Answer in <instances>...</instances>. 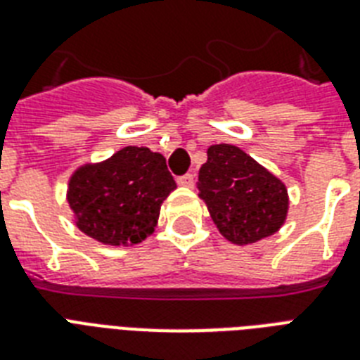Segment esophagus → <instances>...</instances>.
<instances>
[{"label":"esophagus","mask_w":360,"mask_h":360,"mask_svg":"<svg viewBox=\"0 0 360 360\" xmlns=\"http://www.w3.org/2000/svg\"><path fill=\"white\" fill-rule=\"evenodd\" d=\"M177 183H179L181 186H186V188H192V186H194V175H192V174L181 175V177H177Z\"/></svg>","instance_id":"1"}]
</instances>
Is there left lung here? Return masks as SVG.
<instances>
[{
	"mask_svg": "<svg viewBox=\"0 0 360 360\" xmlns=\"http://www.w3.org/2000/svg\"><path fill=\"white\" fill-rule=\"evenodd\" d=\"M198 191L219 231L233 245L276 233L290 205L284 183L230 143L209 147Z\"/></svg>",
	"mask_w": 360,
	"mask_h": 360,
	"instance_id": "1",
	"label": "left lung"
}]
</instances>
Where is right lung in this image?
Returning <instances> with one entry per match:
<instances>
[{"instance_id": "right-lung-1", "label": "right lung", "mask_w": 360, "mask_h": 360, "mask_svg": "<svg viewBox=\"0 0 360 360\" xmlns=\"http://www.w3.org/2000/svg\"><path fill=\"white\" fill-rule=\"evenodd\" d=\"M175 188L160 153L129 146L104 162L76 169L67 200L86 236L104 245L127 246L151 236L160 205Z\"/></svg>"}]
</instances>
